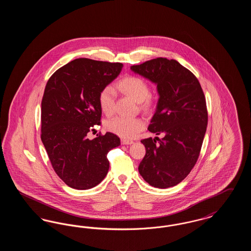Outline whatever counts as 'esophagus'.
<instances>
[{"label": "esophagus", "mask_w": 251, "mask_h": 251, "mask_svg": "<svg viewBox=\"0 0 251 251\" xmlns=\"http://www.w3.org/2000/svg\"><path fill=\"white\" fill-rule=\"evenodd\" d=\"M133 143V141H131V140H128V139H121V144L122 145H131V144Z\"/></svg>", "instance_id": "obj_1"}]
</instances>
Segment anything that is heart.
I'll return each mask as SVG.
<instances>
[{
  "label": "heart",
  "mask_w": 251,
  "mask_h": 251,
  "mask_svg": "<svg viewBox=\"0 0 251 251\" xmlns=\"http://www.w3.org/2000/svg\"><path fill=\"white\" fill-rule=\"evenodd\" d=\"M118 88L122 93L130 97L135 102L146 107L149 104L148 97L150 95L149 86L145 81L134 76H126L118 82ZM115 91L113 87L105 86L99 94V104L102 113L112 114L114 110ZM143 120L139 118L116 117L105 122L106 130L123 138H131L143 130Z\"/></svg>",
  "instance_id": "1"
}]
</instances>
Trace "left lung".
<instances>
[{
    "instance_id": "obj_1",
    "label": "left lung",
    "mask_w": 251,
    "mask_h": 251,
    "mask_svg": "<svg viewBox=\"0 0 251 251\" xmlns=\"http://www.w3.org/2000/svg\"><path fill=\"white\" fill-rule=\"evenodd\" d=\"M131 70L157 85L159 99L148 130L165 134L161 139L141 140L146 155L138 171L153 187L175 186L190 173L202 146L208 123L202 88L197 77L176 60L159 57L131 66Z\"/></svg>"
}]
</instances>
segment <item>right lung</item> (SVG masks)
Here are the masks:
<instances>
[{"label": "right lung", "mask_w": 251, "mask_h": 251, "mask_svg": "<svg viewBox=\"0 0 251 251\" xmlns=\"http://www.w3.org/2000/svg\"><path fill=\"white\" fill-rule=\"evenodd\" d=\"M123 68L121 63L78 58L54 72L41 101V140L55 173L78 190L95 187L107 175V153L120 145L112 132L87 138L100 122L99 94Z\"/></svg>", "instance_id": "obj_1"}]
</instances>
